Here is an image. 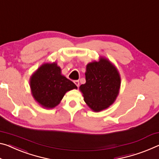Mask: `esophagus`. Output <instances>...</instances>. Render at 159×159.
Instances as JSON below:
<instances>
[{"label": "esophagus", "instance_id": "1", "mask_svg": "<svg viewBox=\"0 0 159 159\" xmlns=\"http://www.w3.org/2000/svg\"><path fill=\"white\" fill-rule=\"evenodd\" d=\"M74 84L76 85V86L77 87H79V80H74Z\"/></svg>", "mask_w": 159, "mask_h": 159}]
</instances>
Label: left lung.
<instances>
[{"label": "left lung", "instance_id": "obj_1", "mask_svg": "<svg viewBox=\"0 0 159 159\" xmlns=\"http://www.w3.org/2000/svg\"><path fill=\"white\" fill-rule=\"evenodd\" d=\"M85 82L80 86L84 100L94 112L106 109L115 102L120 88L117 69L107 59L89 63L86 66Z\"/></svg>", "mask_w": 159, "mask_h": 159}]
</instances>
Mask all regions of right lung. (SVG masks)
Here are the masks:
<instances>
[{"label":"right lung","mask_w":159,"mask_h":159,"mask_svg":"<svg viewBox=\"0 0 159 159\" xmlns=\"http://www.w3.org/2000/svg\"><path fill=\"white\" fill-rule=\"evenodd\" d=\"M30 88L34 100L43 107L53 108L69 90L77 89L71 80L61 74L57 63L42 65L30 78Z\"/></svg>","instance_id":"obj_1"}]
</instances>
